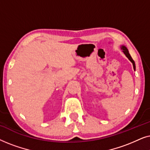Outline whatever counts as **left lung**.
Instances as JSON below:
<instances>
[{
    "label": "left lung",
    "mask_w": 150,
    "mask_h": 150,
    "mask_svg": "<svg viewBox=\"0 0 150 150\" xmlns=\"http://www.w3.org/2000/svg\"><path fill=\"white\" fill-rule=\"evenodd\" d=\"M121 49H122V50H123V52H124V53L125 54H126V56L128 57V59L129 60H130L131 62L132 63V64H133V67H134V69H135V63H134V61H133V59H132V57H131V56L130 55V54H129V52H128V49H127L126 47H125L124 46H121Z\"/></svg>",
    "instance_id": "8db88e82"
}]
</instances>
